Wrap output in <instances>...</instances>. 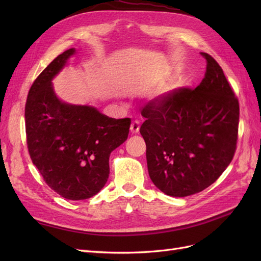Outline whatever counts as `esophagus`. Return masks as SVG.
<instances>
[{
    "instance_id": "obj_1",
    "label": "esophagus",
    "mask_w": 261,
    "mask_h": 261,
    "mask_svg": "<svg viewBox=\"0 0 261 261\" xmlns=\"http://www.w3.org/2000/svg\"><path fill=\"white\" fill-rule=\"evenodd\" d=\"M139 128H140V122L139 121H134L130 124V132L133 134H137L139 132Z\"/></svg>"
}]
</instances>
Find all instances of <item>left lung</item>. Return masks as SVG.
Instances as JSON below:
<instances>
[{
	"label": "left lung",
	"mask_w": 261,
	"mask_h": 261,
	"mask_svg": "<svg viewBox=\"0 0 261 261\" xmlns=\"http://www.w3.org/2000/svg\"><path fill=\"white\" fill-rule=\"evenodd\" d=\"M201 55L207 69L199 86L163 94L141 111L149 176L172 197L191 196L215 183L236 149L239 100L217 61Z\"/></svg>",
	"instance_id": "1"
}]
</instances>
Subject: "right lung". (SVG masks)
<instances>
[{
  "label": "right lung",
  "instance_id": "add662e5",
  "mask_svg": "<svg viewBox=\"0 0 261 261\" xmlns=\"http://www.w3.org/2000/svg\"><path fill=\"white\" fill-rule=\"evenodd\" d=\"M75 53L74 48L63 52L37 77L25 120L28 151L45 183L66 199L83 200L106 185L110 154L127 139L130 118L116 120L58 98L52 81Z\"/></svg>",
  "mask_w": 261,
  "mask_h": 261
}]
</instances>
